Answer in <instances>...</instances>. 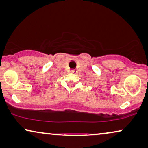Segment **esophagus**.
<instances>
[{
  "mask_svg": "<svg viewBox=\"0 0 148 148\" xmlns=\"http://www.w3.org/2000/svg\"><path fill=\"white\" fill-rule=\"evenodd\" d=\"M76 72V71L75 70H71V73H75Z\"/></svg>",
  "mask_w": 148,
  "mask_h": 148,
  "instance_id": "esophagus-1",
  "label": "esophagus"
}]
</instances>
